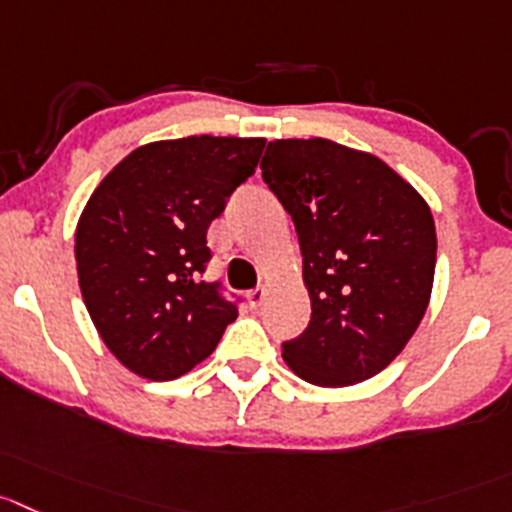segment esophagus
Masks as SVG:
<instances>
[{
    "label": "esophagus",
    "mask_w": 512,
    "mask_h": 512,
    "mask_svg": "<svg viewBox=\"0 0 512 512\" xmlns=\"http://www.w3.org/2000/svg\"><path fill=\"white\" fill-rule=\"evenodd\" d=\"M264 299H266V289H264V286H256V289L248 291V304H251L253 309H259V306L264 304Z\"/></svg>",
    "instance_id": "1"
}]
</instances>
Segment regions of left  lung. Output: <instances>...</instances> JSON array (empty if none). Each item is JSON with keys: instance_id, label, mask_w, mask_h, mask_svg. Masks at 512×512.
<instances>
[{"instance_id": "1", "label": "left lung", "mask_w": 512, "mask_h": 512, "mask_svg": "<svg viewBox=\"0 0 512 512\" xmlns=\"http://www.w3.org/2000/svg\"><path fill=\"white\" fill-rule=\"evenodd\" d=\"M261 170L296 226L311 299L309 326L281 344L286 364L319 387L374 377L430 304V206L387 163L324 138L274 140Z\"/></svg>"}]
</instances>
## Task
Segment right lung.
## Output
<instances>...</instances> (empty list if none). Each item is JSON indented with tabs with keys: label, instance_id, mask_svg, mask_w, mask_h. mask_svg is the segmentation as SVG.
<instances>
[{
	"label": "right lung",
	"instance_id": "1",
	"mask_svg": "<svg viewBox=\"0 0 512 512\" xmlns=\"http://www.w3.org/2000/svg\"><path fill=\"white\" fill-rule=\"evenodd\" d=\"M264 138L143 145L102 178L75 233L80 291L107 349L153 382L191 372L238 316L206 281L208 226L259 165Z\"/></svg>",
	"mask_w": 512,
	"mask_h": 512
}]
</instances>
